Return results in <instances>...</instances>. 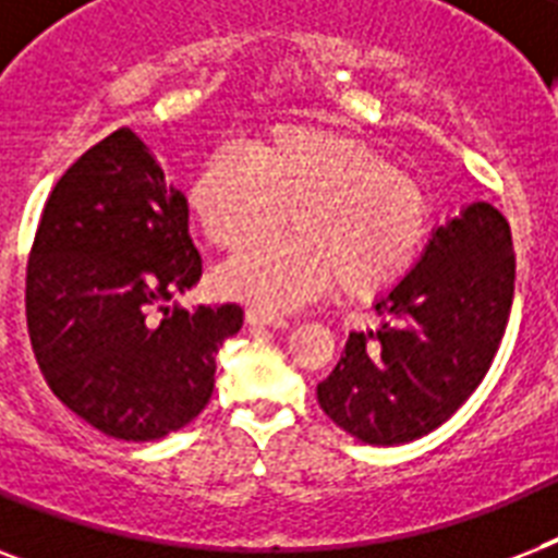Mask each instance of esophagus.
<instances>
[{"mask_svg": "<svg viewBox=\"0 0 558 558\" xmlns=\"http://www.w3.org/2000/svg\"><path fill=\"white\" fill-rule=\"evenodd\" d=\"M245 324H248V327H275V330H283V327H289L287 318L266 313V310H248V313H245Z\"/></svg>", "mask_w": 558, "mask_h": 558, "instance_id": "1", "label": "esophagus"}]
</instances>
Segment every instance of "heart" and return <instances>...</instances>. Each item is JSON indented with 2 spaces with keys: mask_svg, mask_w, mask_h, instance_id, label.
Here are the masks:
<instances>
[{
  "mask_svg": "<svg viewBox=\"0 0 558 558\" xmlns=\"http://www.w3.org/2000/svg\"><path fill=\"white\" fill-rule=\"evenodd\" d=\"M295 234L252 245L217 271L222 295L266 313L310 304L336 283L353 298L393 287L423 248V191L362 138L283 124L219 147L187 185V210L210 245L243 248L287 214Z\"/></svg>",
  "mask_w": 558,
  "mask_h": 558,
  "instance_id": "1",
  "label": "heart"
}]
</instances>
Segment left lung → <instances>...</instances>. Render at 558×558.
I'll list each match as a JSON object with an SVG mask.
<instances>
[{
    "mask_svg": "<svg viewBox=\"0 0 558 558\" xmlns=\"http://www.w3.org/2000/svg\"><path fill=\"white\" fill-rule=\"evenodd\" d=\"M510 222L469 202L437 226L420 260L381 295L376 330L350 332L318 405L367 446H402L440 428L481 385L510 318Z\"/></svg>",
    "mask_w": 558,
    "mask_h": 558,
    "instance_id": "1",
    "label": "left lung"
}]
</instances>
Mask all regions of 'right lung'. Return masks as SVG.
<instances>
[{"label": "right lung", "mask_w": 558, "mask_h": 558, "mask_svg": "<svg viewBox=\"0 0 558 558\" xmlns=\"http://www.w3.org/2000/svg\"><path fill=\"white\" fill-rule=\"evenodd\" d=\"M187 199L153 150L118 130L65 170L25 278L31 348L65 408L118 440L179 432L208 405L236 304L185 306L199 283Z\"/></svg>", "instance_id": "add662e5"}]
</instances>
